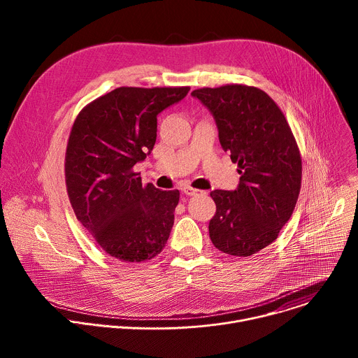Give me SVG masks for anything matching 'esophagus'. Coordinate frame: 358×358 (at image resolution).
<instances>
[{
  "mask_svg": "<svg viewBox=\"0 0 358 358\" xmlns=\"http://www.w3.org/2000/svg\"><path fill=\"white\" fill-rule=\"evenodd\" d=\"M182 192L187 194V195H196L199 191L195 189V188H192V187H189V185H185V187L182 188Z\"/></svg>",
  "mask_w": 358,
  "mask_h": 358,
  "instance_id": "obj_1",
  "label": "esophagus"
}]
</instances>
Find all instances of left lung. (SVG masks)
Returning <instances> with one entry per match:
<instances>
[{"label":"left lung","instance_id":"1","mask_svg":"<svg viewBox=\"0 0 358 358\" xmlns=\"http://www.w3.org/2000/svg\"><path fill=\"white\" fill-rule=\"evenodd\" d=\"M191 94L215 117L221 145L241 174L235 191L210 194L217 206L210 238L224 253L250 257L278 238L296 207L301 185L296 138L275 100L258 87L231 83Z\"/></svg>","mask_w":358,"mask_h":358}]
</instances>
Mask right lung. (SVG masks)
<instances>
[{
  "label": "right lung",
  "instance_id": "add662e5",
  "mask_svg": "<svg viewBox=\"0 0 358 358\" xmlns=\"http://www.w3.org/2000/svg\"><path fill=\"white\" fill-rule=\"evenodd\" d=\"M189 86L117 87L76 116L65 155V181L78 221L109 257L150 261L164 249L180 191L143 185L134 164L155 147L157 115Z\"/></svg>",
  "mask_w": 358,
  "mask_h": 358
}]
</instances>
